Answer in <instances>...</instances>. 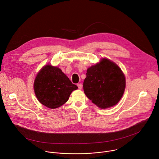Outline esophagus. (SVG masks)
<instances>
[{
  "label": "esophagus",
  "instance_id": "esophagus-1",
  "mask_svg": "<svg viewBox=\"0 0 159 159\" xmlns=\"http://www.w3.org/2000/svg\"><path fill=\"white\" fill-rule=\"evenodd\" d=\"M77 86H78V88L79 89H82V85L81 84H77Z\"/></svg>",
  "mask_w": 159,
  "mask_h": 159
}]
</instances>
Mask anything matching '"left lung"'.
<instances>
[{
	"label": "left lung",
	"instance_id": "1",
	"mask_svg": "<svg viewBox=\"0 0 159 159\" xmlns=\"http://www.w3.org/2000/svg\"><path fill=\"white\" fill-rule=\"evenodd\" d=\"M125 86V77L120 68L106 58L89 68L83 84L86 96L101 109L115 106L121 99Z\"/></svg>",
	"mask_w": 159,
	"mask_h": 159
}]
</instances>
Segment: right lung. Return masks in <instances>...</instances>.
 <instances>
[{"label": "right lung", "mask_w": 159, "mask_h": 159, "mask_svg": "<svg viewBox=\"0 0 159 159\" xmlns=\"http://www.w3.org/2000/svg\"><path fill=\"white\" fill-rule=\"evenodd\" d=\"M78 87L57 66H44L38 73L34 82L35 95L43 105L55 109L64 104L72 92Z\"/></svg>", "instance_id": "right-lung-1"}]
</instances>
